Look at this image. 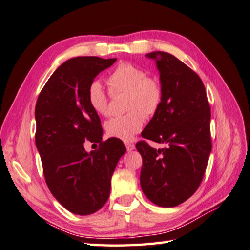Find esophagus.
<instances>
[{
	"label": "esophagus",
	"mask_w": 250,
	"mask_h": 250,
	"mask_svg": "<svg viewBox=\"0 0 250 250\" xmlns=\"http://www.w3.org/2000/svg\"><path fill=\"white\" fill-rule=\"evenodd\" d=\"M125 147H126V151H128V152L133 151V149L135 148L134 144H132V143H129V142H126V143H125Z\"/></svg>",
	"instance_id": "1"
}]
</instances>
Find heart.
I'll return each mask as SVG.
<instances>
[{
  "mask_svg": "<svg viewBox=\"0 0 250 250\" xmlns=\"http://www.w3.org/2000/svg\"><path fill=\"white\" fill-rule=\"evenodd\" d=\"M112 95L126 93V110L124 116H117L105 125L106 132L111 138L130 141L143 128L144 116H153L160 108L163 88L160 82L148 78L144 70L131 63H121L108 78ZM87 101L92 109L101 116L109 113V96L99 82L90 83Z\"/></svg>",
  "mask_w": 250,
  "mask_h": 250,
  "instance_id": "obj_1",
  "label": "heart"
}]
</instances>
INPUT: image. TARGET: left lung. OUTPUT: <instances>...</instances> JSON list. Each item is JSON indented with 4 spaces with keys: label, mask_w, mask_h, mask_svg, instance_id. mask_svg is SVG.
I'll return each mask as SVG.
<instances>
[{
    "label": "left lung",
    "mask_w": 250,
    "mask_h": 250,
    "mask_svg": "<svg viewBox=\"0 0 250 250\" xmlns=\"http://www.w3.org/2000/svg\"><path fill=\"white\" fill-rule=\"evenodd\" d=\"M146 57L156 61L163 99L142 138L167 147L137 143L143 160L140 184L149 201L172 208L191 197L203 179L212 149L211 108L196 72L170 53L154 51Z\"/></svg>",
    "instance_id": "left-lung-1"
}]
</instances>
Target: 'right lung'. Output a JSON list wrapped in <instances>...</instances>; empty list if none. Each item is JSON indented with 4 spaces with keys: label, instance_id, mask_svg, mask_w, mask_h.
I'll use <instances>...</instances> for the list:
<instances>
[{
    "label": "right lung",
    "instance_id": "right-lung-1",
    "mask_svg": "<svg viewBox=\"0 0 250 250\" xmlns=\"http://www.w3.org/2000/svg\"><path fill=\"white\" fill-rule=\"evenodd\" d=\"M117 59L76 57L58 67L36 103V146L50 192L66 210L93 214L109 198L111 176L125 146L119 139H103L101 119L90 108L87 89ZM86 139L100 143L87 153Z\"/></svg>",
    "mask_w": 250,
    "mask_h": 250
}]
</instances>
